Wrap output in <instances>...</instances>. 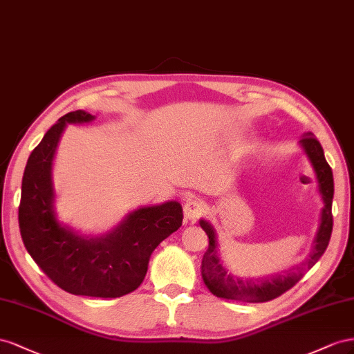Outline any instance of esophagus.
I'll return each instance as SVG.
<instances>
[{"label":"esophagus","instance_id":"34e87169","mask_svg":"<svg viewBox=\"0 0 354 354\" xmlns=\"http://www.w3.org/2000/svg\"><path fill=\"white\" fill-rule=\"evenodd\" d=\"M203 212H205V205L198 200L189 198L184 205V215H185V219L188 221H193V222L197 221L201 215H203Z\"/></svg>","mask_w":354,"mask_h":354}]
</instances>
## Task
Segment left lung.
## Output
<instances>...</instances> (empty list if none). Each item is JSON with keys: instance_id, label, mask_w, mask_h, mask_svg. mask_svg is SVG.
Returning a JSON list of instances; mask_svg holds the SVG:
<instances>
[{"instance_id": "8db88e82", "label": "left lung", "mask_w": 354, "mask_h": 354, "mask_svg": "<svg viewBox=\"0 0 354 354\" xmlns=\"http://www.w3.org/2000/svg\"><path fill=\"white\" fill-rule=\"evenodd\" d=\"M299 145L307 156L310 165L315 170L317 189L323 201L320 212L317 233L313 240L310 255L302 262V267L290 268L283 274H272L270 277L261 279H241L233 276L222 266L218 255L219 245L214 225L206 219H200V227L205 230L209 237V246L201 261V277H203L207 289L218 298L236 299L243 302H267L285 294L286 290L294 288L301 277L304 276V270L311 268L320 257L325 254L329 245L332 233V198H334V176L323 154V148L319 140L311 132L302 135Z\"/></svg>"}]
</instances>
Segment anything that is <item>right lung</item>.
Instances as JSON below:
<instances>
[{
	"label": "right lung",
	"mask_w": 354,
	"mask_h": 354,
	"mask_svg": "<svg viewBox=\"0 0 354 354\" xmlns=\"http://www.w3.org/2000/svg\"><path fill=\"white\" fill-rule=\"evenodd\" d=\"M83 109L60 117L28 158L22 179L19 228L29 255L69 294L118 298L142 283L153 250L183 225L176 200L135 209L100 236H84L56 215L53 160L66 124L90 123Z\"/></svg>",
	"instance_id": "1"
}]
</instances>
